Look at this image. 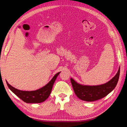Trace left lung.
<instances>
[{"label":"left lung","mask_w":127,"mask_h":127,"mask_svg":"<svg viewBox=\"0 0 127 127\" xmlns=\"http://www.w3.org/2000/svg\"><path fill=\"white\" fill-rule=\"evenodd\" d=\"M120 75V68L118 73L110 81L103 85L85 86L80 85L71 78V82L74 93L81 100L88 102L95 101L101 99L112 91L117 85Z\"/></svg>","instance_id":"8db88e82"}]
</instances>
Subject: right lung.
<instances>
[{"label":"right lung","mask_w":127,"mask_h":127,"mask_svg":"<svg viewBox=\"0 0 127 127\" xmlns=\"http://www.w3.org/2000/svg\"><path fill=\"white\" fill-rule=\"evenodd\" d=\"M60 72L56 73L53 78H52L47 85H46L41 89L34 90V91H23V90H18L13 88L11 85L8 83L7 84L9 89L15 94L18 97H19L24 102L28 103H41L45 101L49 97L51 90L53 89V86L54 82L57 78V76L59 75Z\"/></svg>","instance_id":"obj_1"}]
</instances>
